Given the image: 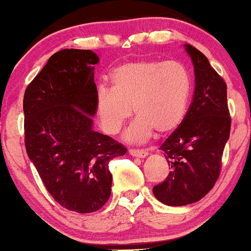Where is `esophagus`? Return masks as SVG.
Segmentation results:
<instances>
[{"label":"esophagus","instance_id":"1","mask_svg":"<svg viewBox=\"0 0 251 251\" xmlns=\"http://www.w3.org/2000/svg\"><path fill=\"white\" fill-rule=\"evenodd\" d=\"M128 153L132 155V157H138V158H145L146 155L149 154V152L146 150H134L131 149L128 151Z\"/></svg>","mask_w":251,"mask_h":251}]
</instances>
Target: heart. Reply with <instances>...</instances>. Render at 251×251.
Segmentation results:
<instances>
[{
  "label": "heart",
  "instance_id": "1",
  "mask_svg": "<svg viewBox=\"0 0 251 251\" xmlns=\"http://www.w3.org/2000/svg\"><path fill=\"white\" fill-rule=\"evenodd\" d=\"M113 88L97 91L96 112L103 132L114 135L129 118L138 119L126 132L127 142L140 143L154 133L174 132L183 122L191 81L178 61L139 60L120 66L112 74Z\"/></svg>",
  "mask_w": 251,
  "mask_h": 251
}]
</instances>
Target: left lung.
I'll return each mask as SVG.
<instances>
[{
    "mask_svg": "<svg viewBox=\"0 0 251 251\" xmlns=\"http://www.w3.org/2000/svg\"><path fill=\"white\" fill-rule=\"evenodd\" d=\"M184 47L195 68V93L183 122L160 146L171 171L153 188L155 198L171 206L198 201L214 188L231 127L226 83L201 51Z\"/></svg>",
    "mask_w": 251,
    "mask_h": 251,
    "instance_id": "obj_1",
    "label": "left lung"
}]
</instances>
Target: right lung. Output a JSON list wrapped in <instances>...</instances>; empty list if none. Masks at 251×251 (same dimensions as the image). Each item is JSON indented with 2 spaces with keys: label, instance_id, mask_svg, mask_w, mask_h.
Segmentation results:
<instances>
[{
  "label": "right lung",
  "instance_id": "1",
  "mask_svg": "<svg viewBox=\"0 0 251 251\" xmlns=\"http://www.w3.org/2000/svg\"><path fill=\"white\" fill-rule=\"evenodd\" d=\"M88 50H62L50 57L24 98L25 145L46 189L79 214L98 211L111 196L108 164L125 146L93 129L97 86Z\"/></svg>",
  "mask_w": 251,
  "mask_h": 251
}]
</instances>
